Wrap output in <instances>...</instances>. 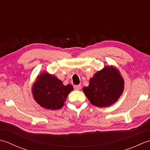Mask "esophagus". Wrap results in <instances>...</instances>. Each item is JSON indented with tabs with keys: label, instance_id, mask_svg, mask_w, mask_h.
<instances>
[{
	"label": "esophagus",
	"instance_id": "obj_1",
	"mask_svg": "<svg viewBox=\"0 0 150 150\" xmlns=\"http://www.w3.org/2000/svg\"><path fill=\"white\" fill-rule=\"evenodd\" d=\"M74 88H75V89L79 90L81 88V85H74Z\"/></svg>",
	"mask_w": 150,
	"mask_h": 150
}]
</instances>
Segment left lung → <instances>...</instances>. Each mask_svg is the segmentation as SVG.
<instances>
[{"label":"left lung","instance_id":"obj_1","mask_svg":"<svg viewBox=\"0 0 150 150\" xmlns=\"http://www.w3.org/2000/svg\"><path fill=\"white\" fill-rule=\"evenodd\" d=\"M124 88V79L117 69L105 67L90 79L89 85L83 88V93L93 105L102 108L114 103Z\"/></svg>","mask_w":150,"mask_h":150}]
</instances>
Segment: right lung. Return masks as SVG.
I'll return each instance as SVG.
<instances>
[{
  "instance_id": "1",
  "label": "right lung",
  "mask_w": 150,
  "mask_h": 150,
  "mask_svg": "<svg viewBox=\"0 0 150 150\" xmlns=\"http://www.w3.org/2000/svg\"><path fill=\"white\" fill-rule=\"evenodd\" d=\"M72 90L71 84L64 85L54 76L44 72L38 77L32 87V93L35 100L42 108L56 110L62 108Z\"/></svg>"
}]
</instances>
